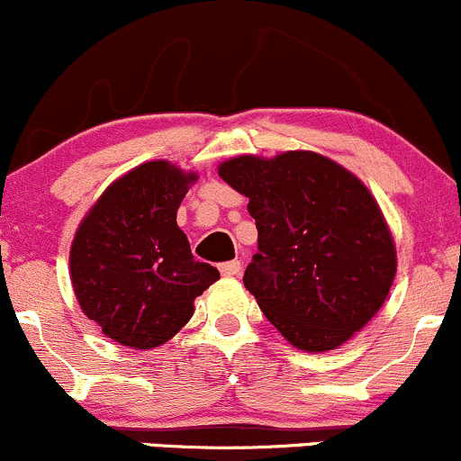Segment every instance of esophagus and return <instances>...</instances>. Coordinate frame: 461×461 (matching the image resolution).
Here are the masks:
<instances>
[{
	"label": "esophagus",
	"instance_id": "34e87169",
	"mask_svg": "<svg viewBox=\"0 0 461 461\" xmlns=\"http://www.w3.org/2000/svg\"><path fill=\"white\" fill-rule=\"evenodd\" d=\"M220 272L226 278H232V276H240L241 274V261H229V263H221L220 265Z\"/></svg>",
	"mask_w": 461,
	"mask_h": 461
}]
</instances>
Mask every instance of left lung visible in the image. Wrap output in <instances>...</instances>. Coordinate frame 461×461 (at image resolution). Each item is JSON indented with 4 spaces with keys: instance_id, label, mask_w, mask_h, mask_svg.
Here are the masks:
<instances>
[{
    "instance_id": "obj_1",
    "label": "left lung",
    "mask_w": 461,
    "mask_h": 461,
    "mask_svg": "<svg viewBox=\"0 0 461 461\" xmlns=\"http://www.w3.org/2000/svg\"><path fill=\"white\" fill-rule=\"evenodd\" d=\"M218 175L250 200L258 252L243 285L269 323L308 354L348 343L397 274L393 232L365 183L312 150L232 157Z\"/></svg>"
}]
</instances>
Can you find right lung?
Wrapping results in <instances>:
<instances>
[{
  "label": "right lung",
  "mask_w": 461,
  "mask_h": 461,
  "mask_svg": "<svg viewBox=\"0 0 461 461\" xmlns=\"http://www.w3.org/2000/svg\"><path fill=\"white\" fill-rule=\"evenodd\" d=\"M198 181L166 159L146 161L107 185L70 243V285L84 315L131 349L170 340L194 315V300L220 272L200 263L176 211Z\"/></svg>",
  "instance_id": "obj_1"
}]
</instances>
